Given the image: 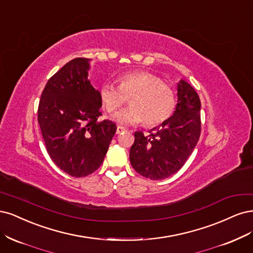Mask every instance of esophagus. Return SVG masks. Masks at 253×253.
<instances>
[{
	"label": "esophagus",
	"mask_w": 253,
	"mask_h": 253,
	"mask_svg": "<svg viewBox=\"0 0 253 253\" xmlns=\"http://www.w3.org/2000/svg\"><path fill=\"white\" fill-rule=\"evenodd\" d=\"M124 131H125V128L124 127H122V126H118L117 127V134H120V133L124 132Z\"/></svg>",
	"instance_id": "1"
}]
</instances>
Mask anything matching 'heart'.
Returning <instances> with one entry per match:
<instances>
[{"label": "heart", "instance_id": "heart-1", "mask_svg": "<svg viewBox=\"0 0 253 253\" xmlns=\"http://www.w3.org/2000/svg\"><path fill=\"white\" fill-rule=\"evenodd\" d=\"M119 86L110 82L101 85L100 100L106 111L113 112L129 99L128 108L112 116L121 125H134L145 121L147 126H157L170 118L175 108V94L169 85L153 73L134 71L118 79Z\"/></svg>", "mask_w": 253, "mask_h": 253}]
</instances>
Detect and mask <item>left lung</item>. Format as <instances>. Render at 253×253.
Masks as SVG:
<instances>
[{"label": "left lung", "instance_id": "left-lung-1", "mask_svg": "<svg viewBox=\"0 0 253 253\" xmlns=\"http://www.w3.org/2000/svg\"><path fill=\"white\" fill-rule=\"evenodd\" d=\"M201 101L193 87L177 83L173 115L151 133L134 132L129 159L137 173L150 180H164L180 170L190 157L201 134Z\"/></svg>", "mask_w": 253, "mask_h": 253}]
</instances>
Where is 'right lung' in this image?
Instances as JSON below:
<instances>
[{
    "label": "right lung",
    "mask_w": 253,
    "mask_h": 253,
    "mask_svg": "<svg viewBox=\"0 0 253 253\" xmlns=\"http://www.w3.org/2000/svg\"><path fill=\"white\" fill-rule=\"evenodd\" d=\"M90 60L77 58L48 80L41 95L38 121L54 164L82 177L101 166L117 131L102 116L99 90L88 80Z\"/></svg>",
    "instance_id": "1"
}]
</instances>
